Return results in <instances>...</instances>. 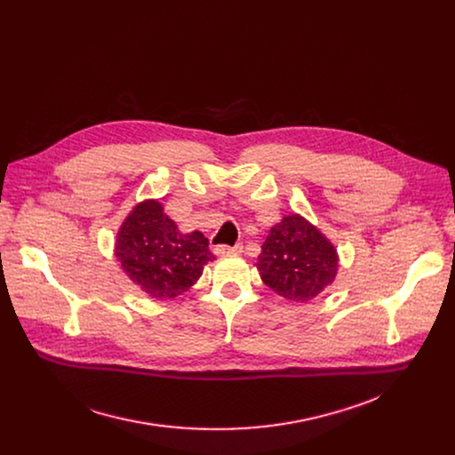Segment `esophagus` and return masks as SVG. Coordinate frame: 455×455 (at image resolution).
Wrapping results in <instances>:
<instances>
[{"label":"esophagus","instance_id":"1","mask_svg":"<svg viewBox=\"0 0 455 455\" xmlns=\"http://www.w3.org/2000/svg\"><path fill=\"white\" fill-rule=\"evenodd\" d=\"M243 251V244L237 243L234 246H227V244H218L214 246V253L216 255H228V253H241Z\"/></svg>","mask_w":455,"mask_h":455}]
</instances>
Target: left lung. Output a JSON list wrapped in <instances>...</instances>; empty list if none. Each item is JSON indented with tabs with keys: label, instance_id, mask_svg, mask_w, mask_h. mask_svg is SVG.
Listing matches in <instances>:
<instances>
[{
	"label": "left lung",
	"instance_id": "8db88e82",
	"mask_svg": "<svg viewBox=\"0 0 455 455\" xmlns=\"http://www.w3.org/2000/svg\"><path fill=\"white\" fill-rule=\"evenodd\" d=\"M261 250L257 257L261 279L288 300L307 302L335 281V246L299 214L272 227Z\"/></svg>",
	"mask_w": 455,
	"mask_h": 455
}]
</instances>
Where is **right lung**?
I'll return each mask as SVG.
<instances>
[{
    "label": "right lung",
    "instance_id": "1",
    "mask_svg": "<svg viewBox=\"0 0 455 455\" xmlns=\"http://www.w3.org/2000/svg\"><path fill=\"white\" fill-rule=\"evenodd\" d=\"M115 255L125 275L153 299L187 291L214 259L202 232L181 234L155 200L137 205L122 223Z\"/></svg>",
    "mask_w": 455,
    "mask_h": 455
}]
</instances>
